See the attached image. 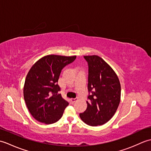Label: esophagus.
<instances>
[{
    "label": "esophagus",
    "instance_id": "34e87169",
    "mask_svg": "<svg viewBox=\"0 0 151 151\" xmlns=\"http://www.w3.org/2000/svg\"><path fill=\"white\" fill-rule=\"evenodd\" d=\"M78 101V99L77 98H76V99H70V102H71L72 104H73V103H75V102H76Z\"/></svg>",
    "mask_w": 151,
    "mask_h": 151
}]
</instances>
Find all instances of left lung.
<instances>
[{
  "label": "left lung",
  "instance_id": "8db88e82",
  "mask_svg": "<svg viewBox=\"0 0 151 151\" xmlns=\"http://www.w3.org/2000/svg\"><path fill=\"white\" fill-rule=\"evenodd\" d=\"M88 65V107L80 114L89 126L102 125L110 120L119 106L121 84L114 70L98 56H84Z\"/></svg>",
  "mask_w": 151,
  "mask_h": 151
}]
</instances>
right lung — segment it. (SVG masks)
<instances>
[{"instance_id": "right-lung-1", "label": "right lung", "mask_w": 151, "mask_h": 151, "mask_svg": "<svg viewBox=\"0 0 151 151\" xmlns=\"http://www.w3.org/2000/svg\"><path fill=\"white\" fill-rule=\"evenodd\" d=\"M76 57L48 55L31 67L25 80L23 94L35 119L52 124L62 117L69 102L58 93L60 88L58 81L63 67L73 62Z\"/></svg>"}]
</instances>
